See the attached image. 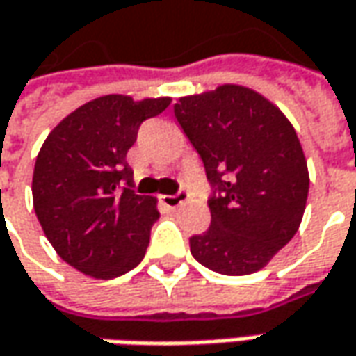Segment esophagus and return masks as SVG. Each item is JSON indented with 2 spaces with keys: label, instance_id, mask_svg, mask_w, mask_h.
Returning <instances> with one entry per match:
<instances>
[{
  "label": "esophagus",
  "instance_id": "1",
  "mask_svg": "<svg viewBox=\"0 0 356 356\" xmlns=\"http://www.w3.org/2000/svg\"><path fill=\"white\" fill-rule=\"evenodd\" d=\"M160 202H162L166 208L176 210L178 206H182L184 202H188V194H186V192H178V194H174V196H160Z\"/></svg>",
  "mask_w": 356,
  "mask_h": 356
}]
</instances>
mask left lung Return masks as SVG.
I'll return each mask as SVG.
<instances>
[{
    "mask_svg": "<svg viewBox=\"0 0 356 356\" xmlns=\"http://www.w3.org/2000/svg\"><path fill=\"white\" fill-rule=\"evenodd\" d=\"M174 117L216 190L212 224L190 238V252L222 275L264 269L297 234L307 204V160L293 124L241 85L180 97Z\"/></svg>",
    "mask_w": 356,
    "mask_h": 356,
    "instance_id": "obj_1",
    "label": "left lung"
}]
</instances>
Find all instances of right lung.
I'll list each match as a JSON object with an SVG mask.
<instances>
[{
	"label": "right lung",
	"instance_id": "obj_1",
	"mask_svg": "<svg viewBox=\"0 0 356 356\" xmlns=\"http://www.w3.org/2000/svg\"><path fill=\"white\" fill-rule=\"evenodd\" d=\"M170 101L104 95L45 138L35 160L33 208L55 252L76 271L113 280L143 261L160 213L156 198L134 194L127 152L138 127Z\"/></svg>",
	"mask_w": 356,
	"mask_h": 356
}]
</instances>
